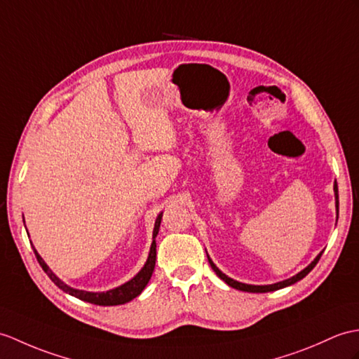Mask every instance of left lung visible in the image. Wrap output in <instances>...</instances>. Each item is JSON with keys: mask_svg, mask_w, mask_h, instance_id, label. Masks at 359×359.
<instances>
[{"mask_svg": "<svg viewBox=\"0 0 359 359\" xmlns=\"http://www.w3.org/2000/svg\"><path fill=\"white\" fill-rule=\"evenodd\" d=\"M333 191H335V208H337V215H338V210H339V200H338V187L335 185L333 187ZM321 254L323 252H320L318 255H316L315 258H313V262L307 266V268H304L302 272H298L297 275H294V277H290V278H287V280H283V281H278V283H273V285H264V286H255V285H246V283H240V281H237V280H232V278H229L226 273H223L217 266L214 264V262L211 260L210 258V255H208V252H206V255H208V262H210V264H211V268H212V271L217 273V277H220L224 283H226L228 286H231V287H234V289H237V290H243V292H254V294H263V292H272V290H278V289H283V287H287V286H290V285H294V283H297V281H299V280H303L307 273H309L315 266H316V263H318V260H320V257H321Z\"/></svg>", "mask_w": 359, "mask_h": 359, "instance_id": "left-lung-1", "label": "left lung"}]
</instances>
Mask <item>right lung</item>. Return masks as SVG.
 <instances>
[{
    "label": "right lung",
    "instance_id": "add662e5",
    "mask_svg": "<svg viewBox=\"0 0 359 359\" xmlns=\"http://www.w3.org/2000/svg\"><path fill=\"white\" fill-rule=\"evenodd\" d=\"M161 222H162V212L157 215V219L154 222V229H153V243L151 248H149V254L147 262L144 264V268H142L135 277H133L130 281L123 283V285L107 290V292H87V290H81V289H74L69 285H65V283L56 277V273L48 268L46 264V262L43 260V257L38 254V251L35 248H33V252L36 255V260L41 264V268L44 269V272L48 275V278L52 280L55 285L62 289L64 292L70 294L72 297H76L82 302H87V303H93V304H99V306H118V304H125L131 302L133 298H136L137 295L142 294V290L145 289V286L148 285L149 278H151L153 271H154V266H156V236L159 234V228H161Z\"/></svg>",
    "mask_w": 359,
    "mask_h": 359
}]
</instances>
